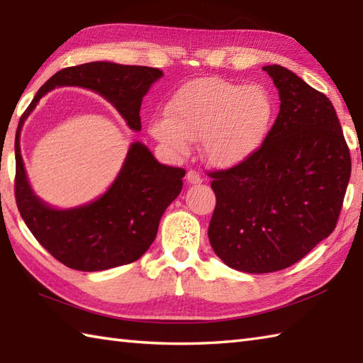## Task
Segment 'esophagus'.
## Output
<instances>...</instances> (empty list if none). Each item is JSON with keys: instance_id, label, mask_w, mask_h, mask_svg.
<instances>
[{"instance_id": "obj_1", "label": "esophagus", "mask_w": 363, "mask_h": 363, "mask_svg": "<svg viewBox=\"0 0 363 363\" xmlns=\"http://www.w3.org/2000/svg\"><path fill=\"white\" fill-rule=\"evenodd\" d=\"M187 182L189 184H201L203 182V176L199 174L195 169H189L187 172Z\"/></svg>"}]
</instances>
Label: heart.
<instances>
[{"label": "heart", "mask_w": 363, "mask_h": 363, "mask_svg": "<svg viewBox=\"0 0 363 363\" xmlns=\"http://www.w3.org/2000/svg\"><path fill=\"white\" fill-rule=\"evenodd\" d=\"M265 89L221 78H203L176 91L167 112L151 120V134L177 154L204 138L213 164L234 165L264 143L273 120Z\"/></svg>", "instance_id": "1"}]
</instances>
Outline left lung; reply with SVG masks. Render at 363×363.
<instances>
[{
  "instance_id": "left-lung-1",
  "label": "left lung",
  "mask_w": 363,
  "mask_h": 363,
  "mask_svg": "<svg viewBox=\"0 0 363 363\" xmlns=\"http://www.w3.org/2000/svg\"><path fill=\"white\" fill-rule=\"evenodd\" d=\"M279 113L240 164L212 172L215 254L245 273H272L309 254L337 226L351 176L350 148L329 98L281 65H267Z\"/></svg>"
}]
</instances>
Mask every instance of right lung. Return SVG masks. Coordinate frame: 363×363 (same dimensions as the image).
<instances>
[{
	"instance_id": "right-lung-1",
	"label": "right lung",
	"mask_w": 363,
	"mask_h": 363,
	"mask_svg": "<svg viewBox=\"0 0 363 363\" xmlns=\"http://www.w3.org/2000/svg\"><path fill=\"white\" fill-rule=\"evenodd\" d=\"M159 68L90 62L57 72L38 89L15 134V199L21 218L54 259L79 272H103L140 259L159 221L182 190L184 168L162 165L140 142L130 145L117 179L103 196L74 209H52L30 189L20 152V130L38 99L54 87L90 89L112 103L133 130H140L142 99L162 78Z\"/></svg>"
}]
</instances>
